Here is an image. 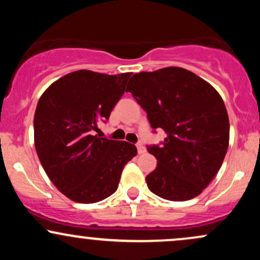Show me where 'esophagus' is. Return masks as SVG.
<instances>
[{
	"mask_svg": "<svg viewBox=\"0 0 260 260\" xmlns=\"http://www.w3.org/2000/svg\"><path fill=\"white\" fill-rule=\"evenodd\" d=\"M137 149H138V154H144L145 153V148H144V145L143 144H137Z\"/></svg>",
	"mask_w": 260,
	"mask_h": 260,
	"instance_id": "1",
	"label": "esophagus"
}]
</instances>
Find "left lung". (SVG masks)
<instances>
[{"label": "left lung", "instance_id": "left-lung-1", "mask_svg": "<svg viewBox=\"0 0 260 260\" xmlns=\"http://www.w3.org/2000/svg\"><path fill=\"white\" fill-rule=\"evenodd\" d=\"M126 91L147 112L151 128L168 134L160 147H148L157 160L145 178L149 189L174 202L201 194L229 148V115L219 92L181 67L134 74Z\"/></svg>", "mask_w": 260, "mask_h": 260}]
</instances>
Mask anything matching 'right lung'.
<instances>
[{"label":"right lung","instance_id":"right-lung-1","mask_svg":"<svg viewBox=\"0 0 260 260\" xmlns=\"http://www.w3.org/2000/svg\"><path fill=\"white\" fill-rule=\"evenodd\" d=\"M131 76L76 71L53 82L39 99L35 149L50 181L71 201L90 204L111 196L124 165L137 155L131 143L92 134L98 122L109 120Z\"/></svg>","mask_w":260,"mask_h":260}]
</instances>
